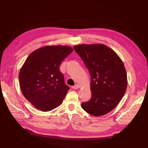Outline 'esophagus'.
Listing matches in <instances>:
<instances>
[{
  "label": "esophagus",
  "instance_id": "obj_1",
  "mask_svg": "<svg viewBox=\"0 0 148 148\" xmlns=\"http://www.w3.org/2000/svg\"><path fill=\"white\" fill-rule=\"evenodd\" d=\"M79 87H80V86H79V84H75V86H73L72 87V88L74 89H78Z\"/></svg>",
  "mask_w": 148,
  "mask_h": 148
}]
</instances>
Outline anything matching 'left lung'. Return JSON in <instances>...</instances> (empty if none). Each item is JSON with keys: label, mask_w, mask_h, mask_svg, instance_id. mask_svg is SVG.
Returning <instances> with one entry per match:
<instances>
[{"label": "left lung", "mask_w": 148, "mask_h": 148, "mask_svg": "<svg viewBox=\"0 0 148 148\" xmlns=\"http://www.w3.org/2000/svg\"><path fill=\"white\" fill-rule=\"evenodd\" d=\"M91 76V98L82 108L98 117L117 106L127 87V75L122 60L112 49L102 44H79L73 47Z\"/></svg>", "instance_id": "8db88e82"}]
</instances>
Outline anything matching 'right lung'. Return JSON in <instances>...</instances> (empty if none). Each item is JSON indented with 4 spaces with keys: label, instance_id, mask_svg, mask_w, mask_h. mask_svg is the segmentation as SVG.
Listing matches in <instances>:
<instances>
[{
    "label": "right lung",
    "instance_id": "1",
    "mask_svg": "<svg viewBox=\"0 0 148 148\" xmlns=\"http://www.w3.org/2000/svg\"><path fill=\"white\" fill-rule=\"evenodd\" d=\"M73 51L68 46H47L31 53L20 70L19 82L24 97L44 112L59 106L70 88L59 69Z\"/></svg>",
    "mask_w": 148,
    "mask_h": 148
}]
</instances>
